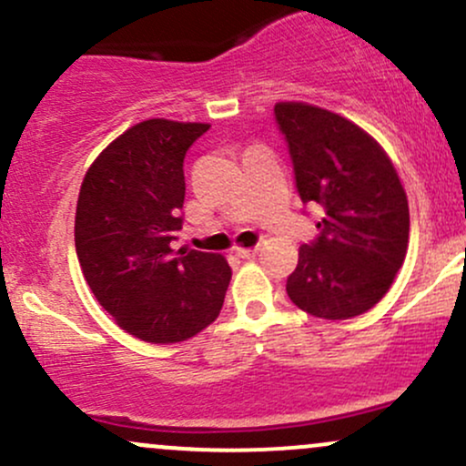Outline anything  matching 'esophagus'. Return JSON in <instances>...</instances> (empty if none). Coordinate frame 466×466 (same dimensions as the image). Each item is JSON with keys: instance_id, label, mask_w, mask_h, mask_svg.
Listing matches in <instances>:
<instances>
[{"instance_id": "esophagus-1", "label": "esophagus", "mask_w": 466, "mask_h": 466, "mask_svg": "<svg viewBox=\"0 0 466 466\" xmlns=\"http://www.w3.org/2000/svg\"><path fill=\"white\" fill-rule=\"evenodd\" d=\"M234 251H237V256H240V258H251V256L258 254V245L256 248H234Z\"/></svg>"}]
</instances>
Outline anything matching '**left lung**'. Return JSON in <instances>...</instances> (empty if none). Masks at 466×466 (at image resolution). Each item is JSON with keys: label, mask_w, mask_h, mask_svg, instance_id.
<instances>
[{"label": "left lung", "mask_w": 466, "mask_h": 466, "mask_svg": "<svg viewBox=\"0 0 466 466\" xmlns=\"http://www.w3.org/2000/svg\"><path fill=\"white\" fill-rule=\"evenodd\" d=\"M302 203L324 217L318 238L302 245L287 293L324 319L366 313L392 287L410 240V208L392 162L374 137L333 111L278 103Z\"/></svg>", "instance_id": "obj_1"}]
</instances>
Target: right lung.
I'll use <instances>...</instances> for the list:
<instances>
[{"instance_id":"obj_1","label":"right lung","mask_w":466,"mask_h":466,"mask_svg":"<svg viewBox=\"0 0 466 466\" xmlns=\"http://www.w3.org/2000/svg\"><path fill=\"white\" fill-rule=\"evenodd\" d=\"M208 129L144 120L116 137L80 184L74 240L85 280L122 330L151 344L190 339L215 322L232 278L221 254L173 249L186 151Z\"/></svg>"}]
</instances>
